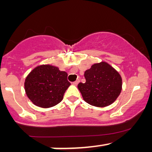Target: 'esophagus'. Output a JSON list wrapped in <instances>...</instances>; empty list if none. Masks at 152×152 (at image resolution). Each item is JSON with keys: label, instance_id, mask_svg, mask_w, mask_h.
Returning a JSON list of instances; mask_svg holds the SVG:
<instances>
[{"label": "esophagus", "instance_id": "esophagus-1", "mask_svg": "<svg viewBox=\"0 0 152 152\" xmlns=\"http://www.w3.org/2000/svg\"><path fill=\"white\" fill-rule=\"evenodd\" d=\"M79 83V79H78V80H76V81H75V82H73L72 84H73V85H77Z\"/></svg>", "mask_w": 152, "mask_h": 152}]
</instances>
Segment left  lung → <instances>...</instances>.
Segmentation results:
<instances>
[{
	"label": "left lung",
	"mask_w": 152,
	"mask_h": 152,
	"mask_svg": "<svg viewBox=\"0 0 152 152\" xmlns=\"http://www.w3.org/2000/svg\"><path fill=\"white\" fill-rule=\"evenodd\" d=\"M85 77L86 82H80L78 88L90 105L104 107L112 104L121 92V76L105 62L92 65L85 72Z\"/></svg>",
	"instance_id": "8db88e82"
}]
</instances>
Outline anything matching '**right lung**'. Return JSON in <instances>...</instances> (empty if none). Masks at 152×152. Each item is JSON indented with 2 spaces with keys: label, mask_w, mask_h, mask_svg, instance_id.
Listing matches in <instances>:
<instances>
[{
  "label": "right lung",
  "mask_w": 152,
  "mask_h": 152,
  "mask_svg": "<svg viewBox=\"0 0 152 152\" xmlns=\"http://www.w3.org/2000/svg\"><path fill=\"white\" fill-rule=\"evenodd\" d=\"M67 73L57 67L42 65L35 67L26 78L24 87L27 96L34 104L49 108L58 104L70 85Z\"/></svg>",
  "instance_id": "right-lung-1"
}]
</instances>
